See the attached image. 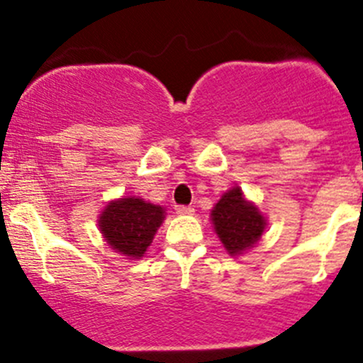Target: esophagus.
<instances>
[{
    "label": "esophagus",
    "mask_w": 363,
    "mask_h": 363,
    "mask_svg": "<svg viewBox=\"0 0 363 363\" xmlns=\"http://www.w3.org/2000/svg\"><path fill=\"white\" fill-rule=\"evenodd\" d=\"M175 212H177V214H181V216H189V214H193V212H195V208L189 207V205H175Z\"/></svg>",
    "instance_id": "1"
}]
</instances>
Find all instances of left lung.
Here are the masks:
<instances>
[{
  "label": "left lung",
  "instance_id": "left-lung-1",
  "mask_svg": "<svg viewBox=\"0 0 363 363\" xmlns=\"http://www.w3.org/2000/svg\"><path fill=\"white\" fill-rule=\"evenodd\" d=\"M219 240L230 255H240L256 244L265 230V219L255 205L246 202L240 188L230 189L212 211Z\"/></svg>",
  "mask_w": 363,
  "mask_h": 363
}]
</instances>
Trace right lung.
Listing matches in <instances>:
<instances>
[{"instance_id": "1", "label": "right lung", "mask_w": 363, "mask_h": 363, "mask_svg": "<svg viewBox=\"0 0 363 363\" xmlns=\"http://www.w3.org/2000/svg\"><path fill=\"white\" fill-rule=\"evenodd\" d=\"M163 207L142 199L111 202L100 216V230L112 250L130 258H140L151 246L156 230L163 223Z\"/></svg>"}]
</instances>
